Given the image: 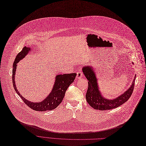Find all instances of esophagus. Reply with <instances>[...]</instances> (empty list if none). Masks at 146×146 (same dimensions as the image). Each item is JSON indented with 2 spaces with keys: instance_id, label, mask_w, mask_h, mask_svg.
<instances>
[{
  "instance_id": "34e87169",
  "label": "esophagus",
  "mask_w": 146,
  "mask_h": 146,
  "mask_svg": "<svg viewBox=\"0 0 146 146\" xmlns=\"http://www.w3.org/2000/svg\"><path fill=\"white\" fill-rule=\"evenodd\" d=\"M83 77V72L82 71H78L77 73V78L79 79V78H81Z\"/></svg>"
}]
</instances>
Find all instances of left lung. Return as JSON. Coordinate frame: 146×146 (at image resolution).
<instances>
[{"mask_svg":"<svg viewBox=\"0 0 146 146\" xmlns=\"http://www.w3.org/2000/svg\"><path fill=\"white\" fill-rule=\"evenodd\" d=\"M82 70L88 80V87L86 96V100L92 108L101 111L112 110L119 107L126 102L132 94L135 87L136 75L131 86L127 91L123 92V94L115 99L108 100L103 97L101 95L99 90L96 73L92 66H84Z\"/></svg>","mask_w":146,"mask_h":146,"instance_id":"obj_1","label":"left lung"}]
</instances>
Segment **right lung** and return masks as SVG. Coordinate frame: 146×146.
I'll list each match as a JSON object with an SVG mask.
<instances>
[{
	"mask_svg": "<svg viewBox=\"0 0 146 146\" xmlns=\"http://www.w3.org/2000/svg\"><path fill=\"white\" fill-rule=\"evenodd\" d=\"M31 50L30 47L24 46L22 50L16 56L15 62L13 64V74H12V82L13 87L16 93L21 97L23 101L29 107L33 110L37 111H51L55 109L62 102L64 95L66 91L67 90L69 86L74 82L76 73L70 74H58L55 77V84L53 86V88L45 100L41 102H33L26 100L24 97H22L17 90L16 84H15V73L16 71L17 64L20 62V60L23 59L26 55L28 54L29 51Z\"/></svg>",
	"mask_w": 146,
	"mask_h": 146,
	"instance_id": "obj_1",
	"label": "right lung"
}]
</instances>
